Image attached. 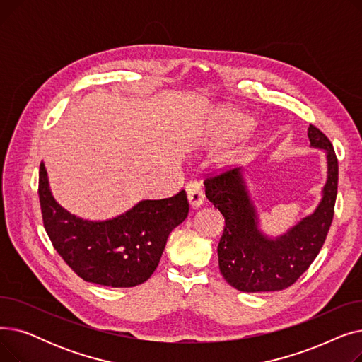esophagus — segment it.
Listing matches in <instances>:
<instances>
[{
    "mask_svg": "<svg viewBox=\"0 0 362 362\" xmlns=\"http://www.w3.org/2000/svg\"><path fill=\"white\" fill-rule=\"evenodd\" d=\"M186 194H187V199L189 204H191L194 208H198L202 205L204 202V189L201 182L192 180L186 185Z\"/></svg>",
    "mask_w": 362,
    "mask_h": 362,
    "instance_id": "1",
    "label": "esophagus"
}]
</instances>
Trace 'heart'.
Listing matches in <instances>:
<instances>
[{"instance_id": "obj_1", "label": "heart", "mask_w": 362, "mask_h": 362, "mask_svg": "<svg viewBox=\"0 0 362 362\" xmlns=\"http://www.w3.org/2000/svg\"><path fill=\"white\" fill-rule=\"evenodd\" d=\"M251 126L250 119H246L243 116H239V114H230L229 117H227V130L232 135H238V133L245 132Z\"/></svg>"}]
</instances>
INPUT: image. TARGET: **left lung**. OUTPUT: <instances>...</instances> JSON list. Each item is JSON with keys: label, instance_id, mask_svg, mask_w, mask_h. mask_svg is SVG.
<instances>
[{"label": "left lung", "instance_id": "left-lung-1", "mask_svg": "<svg viewBox=\"0 0 362 362\" xmlns=\"http://www.w3.org/2000/svg\"><path fill=\"white\" fill-rule=\"evenodd\" d=\"M311 146L326 151L327 182L317 210L277 239L258 229L255 206L239 168L206 177L205 195L224 217L218 242V267L226 281L242 292L286 289L318 255L334 216L339 165L329 138L314 124L308 127Z\"/></svg>", "mask_w": 362, "mask_h": 362}]
</instances>
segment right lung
I'll return each mask as SVG.
<instances>
[{
	"mask_svg": "<svg viewBox=\"0 0 362 362\" xmlns=\"http://www.w3.org/2000/svg\"><path fill=\"white\" fill-rule=\"evenodd\" d=\"M37 194L55 251L81 279L110 288L146 281L157 269L170 232L189 213L186 192L180 191L171 198L141 201L112 220H82L54 199L44 163Z\"/></svg>",
	"mask_w": 362,
	"mask_h": 362,
	"instance_id": "1",
	"label": "right lung"
}]
</instances>
